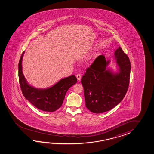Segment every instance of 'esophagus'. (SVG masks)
Instances as JSON below:
<instances>
[{
    "label": "esophagus",
    "instance_id": "esophagus-1",
    "mask_svg": "<svg viewBox=\"0 0 154 154\" xmlns=\"http://www.w3.org/2000/svg\"><path fill=\"white\" fill-rule=\"evenodd\" d=\"M76 78H77L78 80V81H80V79H81V78H82V76H81L80 74H77V75H76Z\"/></svg>",
    "mask_w": 154,
    "mask_h": 154
}]
</instances>
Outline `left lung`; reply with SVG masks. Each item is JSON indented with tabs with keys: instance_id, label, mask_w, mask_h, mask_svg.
Segmentation results:
<instances>
[{
	"instance_id": "obj_1",
	"label": "left lung",
	"mask_w": 154,
	"mask_h": 154,
	"mask_svg": "<svg viewBox=\"0 0 154 154\" xmlns=\"http://www.w3.org/2000/svg\"><path fill=\"white\" fill-rule=\"evenodd\" d=\"M118 72L107 68L110 60L98 56L82 77L86 108L94 113L108 111L125 97L129 85L131 65L129 58L119 47L115 52Z\"/></svg>"
}]
</instances>
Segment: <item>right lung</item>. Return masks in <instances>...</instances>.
<instances>
[{
    "label": "right lung",
    "mask_w": 154,
    "mask_h": 154,
    "mask_svg": "<svg viewBox=\"0 0 154 154\" xmlns=\"http://www.w3.org/2000/svg\"><path fill=\"white\" fill-rule=\"evenodd\" d=\"M19 63V79L23 96L36 108L45 112L56 111L62 105L66 93L71 86L76 83L77 79L72 75L62 79L49 88L39 89L29 85L22 71L23 53Z\"/></svg>",
    "instance_id": "1"
}]
</instances>
